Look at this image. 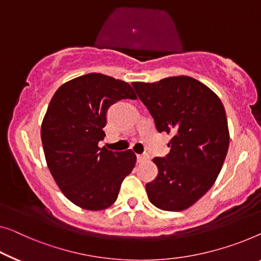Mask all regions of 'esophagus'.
<instances>
[{
	"label": "esophagus",
	"instance_id": "esophagus-1",
	"mask_svg": "<svg viewBox=\"0 0 261 261\" xmlns=\"http://www.w3.org/2000/svg\"><path fill=\"white\" fill-rule=\"evenodd\" d=\"M147 159H149V154H147V153L137 154V162H138V163H143V162L147 161Z\"/></svg>",
	"mask_w": 261,
	"mask_h": 261
}]
</instances>
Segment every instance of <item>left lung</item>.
Masks as SVG:
<instances>
[{"mask_svg": "<svg viewBox=\"0 0 261 261\" xmlns=\"http://www.w3.org/2000/svg\"><path fill=\"white\" fill-rule=\"evenodd\" d=\"M158 132L172 135L170 152L155 157L158 174L146 184L149 199L164 211L190 207L215 184L226 158V112L219 97L188 76L132 83Z\"/></svg>", "mask_w": 261, "mask_h": 261, "instance_id": "left-lung-1", "label": "left lung"}]
</instances>
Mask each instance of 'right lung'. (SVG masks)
I'll list each match as a JSON object with an SVG mask.
<instances>
[{"mask_svg":"<svg viewBox=\"0 0 261 261\" xmlns=\"http://www.w3.org/2000/svg\"><path fill=\"white\" fill-rule=\"evenodd\" d=\"M125 98H137L129 83L93 72L67 82L50 100L41 127L46 164L64 196L82 208L111 206L135 166L131 150L98 147L109 108Z\"/></svg>","mask_w":261,"mask_h":261,"instance_id":"1","label":"right lung"}]
</instances>
